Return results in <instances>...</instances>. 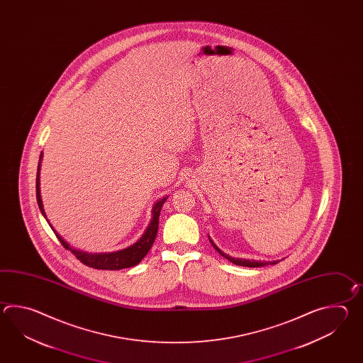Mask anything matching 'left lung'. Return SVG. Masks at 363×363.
<instances>
[{
  "label": "left lung",
  "mask_w": 363,
  "mask_h": 363,
  "mask_svg": "<svg viewBox=\"0 0 363 363\" xmlns=\"http://www.w3.org/2000/svg\"><path fill=\"white\" fill-rule=\"evenodd\" d=\"M208 241L211 242V245L214 247L216 250H218V253L220 255H223L224 258H227L230 262L235 263V264H238V266H244V267H262V266H266V264H275V263H278L279 261H272V262H264V261H250V259H244V258H233V257H230V255H225L223 253L219 247H216V244H214V241L208 238Z\"/></svg>",
  "instance_id": "left-lung-1"
}]
</instances>
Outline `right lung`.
<instances>
[{"label":"right lung","instance_id":"1","mask_svg":"<svg viewBox=\"0 0 363 363\" xmlns=\"http://www.w3.org/2000/svg\"><path fill=\"white\" fill-rule=\"evenodd\" d=\"M41 157H43V152L40 155V162H41ZM40 162L39 167H38V177H36V199H38L41 214L47 218L44 206H43V201H41V194H40ZM166 200H167V196L155 202V206L152 208L153 218H152L145 232L143 233V236L135 244H132L131 247L118 250V252H111V253H86V252H82V250L69 247V244L55 232L53 225L49 223V220L48 219L47 220L49 225L52 227V230L55 231V236L61 241L62 245L66 249H69V252L75 255L80 262L84 263L85 266H89V267L97 269V270H122V269H128V267L136 266L138 263L141 262V259L150 250V247L155 242L157 231H158L160 213H161L163 203L166 202Z\"/></svg>","mask_w":363,"mask_h":363}]
</instances>
